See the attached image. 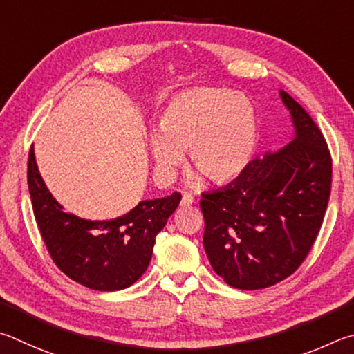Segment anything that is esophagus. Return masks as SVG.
Returning a JSON list of instances; mask_svg holds the SVG:
<instances>
[{"label": "esophagus", "instance_id": "1", "mask_svg": "<svg viewBox=\"0 0 354 354\" xmlns=\"http://www.w3.org/2000/svg\"><path fill=\"white\" fill-rule=\"evenodd\" d=\"M193 203H194V197H193V196L183 194L182 201H180V205H182V207H189V205H193Z\"/></svg>", "mask_w": 354, "mask_h": 354}]
</instances>
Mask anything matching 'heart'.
Listing matches in <instances>:
<instances>
[{"instance_id":"heart-1","label":"heart","mask_w":354,"mask_h":354,"mask_svg":"<svg viewBox=\"0 0 354 354\" xmlns=\"http://www.w3.org/2000/svg\"><path fill=\"white\" fill-rule=\"evenodd\" d=\"M257 136L255 105L243 93L191 88L166 104L151 151L161 180H169L188 151L189 163L201 172L189 177L191 187H201L202 174L227 183L249 166Z\"/></svg>"}]
</instances>
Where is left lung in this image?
I'll return each mask as SVG.
<instances>
[{"instance_id":"obj_1","label":"left lung","mask_w":354,"mask_h":354,"mask_svg":"<svg viewBox=\"0 0 354 354\" xmlns=\"http://www.w3.org/2000/svg\"><path fill=\"white\" fill-rule=\"evenodd\" d=\"M294 140L250 161L227 187L203 193V247L230 286L264 289L292 275L317 238L331 193L333 163L306 110L280 90Z\"/></svg>"}]
</instances>
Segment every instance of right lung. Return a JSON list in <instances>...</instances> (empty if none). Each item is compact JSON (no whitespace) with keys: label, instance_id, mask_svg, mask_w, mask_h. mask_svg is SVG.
Segmentation results:
<instances>
[{"label":"right lung","instance_id":"1","mask_svg":"<svg viewBox=\"0 0 354 354\" xmlns=\"http://www.w3.org/2000/svg\"><path fill=\"white\" fill-rule=\"evenodd\" d=\"M28 187L43 243L55 266L85 288L121 290L145 274L155 236L176 212L182 196L142 201L127 214L110 221H88L66 213L49 193L29 151Z\"/></svg>","mask_w":354,"mask_h":354}]
</instances>
